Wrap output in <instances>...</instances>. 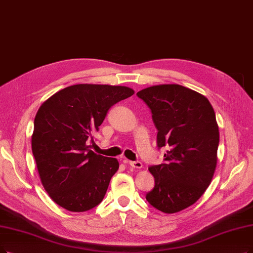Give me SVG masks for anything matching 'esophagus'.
<instances>
[{
    "instance_id": "1",
    "label": "esophagus",
    "mask_w": 253,
    "mask_h": 253,
    "mask_svg": "<svg viewBox=\"0 0 253 253\" xmlns=\"http://www.w3.org/2000/svg\"><path fill=\"white\" fill-rule=\"evenodd\" d=\"M125 163H128L129 164V166H132L133 168H136V169H141L142 168V163H141L140 161H129V162H127V161H126Z\"/></svg>"
}]
</instances>
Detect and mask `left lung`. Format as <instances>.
<instances>
[{
  "label": "left lung",
  "instance_id": "obj_1",
  "mask_svg": "<svg viewBox=\"0 0 253 253\" xmlns=\"http://www.w3.org/2000/svg\"><path fill=\"white\" fill-rule=\"evenodd\" d=\"M149 107L158 129V147H167L165 163L151 166L155 188L146 200L166 214L183 211L201 197L217 166L219 127L209 99L177 84L137 92Z\"/></svg>",
  "mask_w": 253,
  "mask_h": 253
}]
</instances>
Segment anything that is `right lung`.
Here are the masks:
<instances>
[{
	"label": "right lung",
	"instance_id": "right-lung-1",
	"mask_svg": "<svg viewBox=\"0 0 253 253\" xmlns=\"http://www.w3.org/2000/svg\"><path fill=\"white\" fill-rule=\"evenodd\" d=\"M126 86L78 84L53 94L34 119L32 153L49 197L70 211L102 203L119 168L115 158L89 149L93 135L114 104L134 94Z\"/></svg>",
	"mask_w": 253,
	"mask_h": 253
}]
</instances>
